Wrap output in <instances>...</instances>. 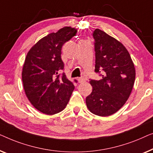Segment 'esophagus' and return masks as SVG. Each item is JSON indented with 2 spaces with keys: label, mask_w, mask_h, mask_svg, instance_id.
Instances as JSON below:
<instances>
[{
  "label": "esophagus",
  "mask_w": 153,
  "mask_h": 153,
  "mask_svg": "<svg viewBox=\"0 0 153 153\" xmlns=\"http://www.w3.org/2000/svg\"><path fill=\"white\" fill-rule=\"evenodd\" d=\"M86 79L84 78V77H79V78H78V82L79 83H84L85 82Z\"/></svg>",
  "instance_id": "1"
}]
</instances>
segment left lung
<instances>
[{"label": "left lung", "instance_id": "8db88e82", "mask_svg": "<svg viewBox=\"0 0 153 153\" xmlns=\"http://www.w3.org/2000/svg\"><path fill=\"white\" fill-rule=\"evenodd\" d=\"M94 39L95 72L100 80L90 79L93 89L86 98L91 113L108 117L117 112L128 100L135 80V68L128 51L112 36L96 29Z\"/></svg>", "mask_w": 153, "mask_h": 153}]
</instances>
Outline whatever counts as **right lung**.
<instances>
[{"mask_svg":"<svg viewBox=\"0 0 153 153\" xmlns=\"http://www.w3.org/2000/svg\"><path fill=\"white\" fill-rule=\"evenodd\" d=\"M76 33V28L64 27L49 34L32 47L25 57L22 71L25 94L31 104L46 114L63 110L75 89L74 83L60 71L64 68L62 46Z\"/></svg>","mask_w":153,"mask_h":153,"instance_id":"add662e5","label":"right lung"}]
</instances>
